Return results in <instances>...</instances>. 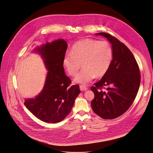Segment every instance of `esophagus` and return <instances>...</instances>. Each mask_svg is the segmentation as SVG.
Here are the masks:
<instances>
[{
	"mask_svg": "<svg viewBox=\"0 0 153 153\" xmlns=\"http://www.w3.org/2000/svg\"><path fill=\"white\" fill-rule=\"evenodd\" d=\"M80 89L82 91H86L88 89V88L84 85H80Z\"/></svg>",
	"mask_w": 153,
	"mask_h": 153,
	"instance_id": "esophagus-1",
	"label": "esophagus"
}]
</instances>
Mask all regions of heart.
Returning <instances> with one entry per match:
<instances>
[{"label": "heart", "mask_w": 153, "mask_h": 153, "mask_svg": "<svg viewBox=\"0 0 153 153\" xmlns=\"http://www.w3.org/2000/svg\"><path fill=\"white\" fill-rule=\"evenodd\" d=\"M113 56V49L107 41L85 39L76 42L70 53L63 59V65L71 76H74L82 66L83 69L74 78V82L86 84L95 77H101L108 71Z\"/></svg>", "instance_id": "heart-1"}]
</instances>
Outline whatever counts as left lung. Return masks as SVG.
<instances>
[{
	"instance_id": "1",
	"label": "left lung",
	"mask_w": 153,
	"mask_h": 153,
	"mask_svg": "<svg viewBox=\"0 0 153 153\" xmlns=\"http://www.w3.org/2000/svg\"><path fill=\"white\" fill-rule=\"evenodd\" d=\"M97 34L110 42L113 56L107 73L91 88L95 95L91 106L100 117L113 119L124 114L132 104L139 90L141 74L134 55L123 43L107 33ZM106 85L109 87L103 91Z\"/></svg>"
}]
</instances>
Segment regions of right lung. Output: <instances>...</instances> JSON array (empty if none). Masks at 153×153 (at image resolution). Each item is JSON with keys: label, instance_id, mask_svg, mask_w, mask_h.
<instances>
[{"label": "right lung", "instance_id": "add662e5", "mask_svg": "<svg viewBox=\"0 0 153 153\" xmlns=\"http://www.w3.org/2000/svg\"><path fill=\"white\" fill-rule=\"evenodd\" d=\"M67 42L59 39L46 43L37 49L48 70L42 92L35 98L27 100L24 105L40 120L56 123L63 120L71 111L75 99L80 93L79 86H71V79L65 74L63 59Z\"/></svg>", "mask_w": 153, "mask_h": 153}]
</instances>
